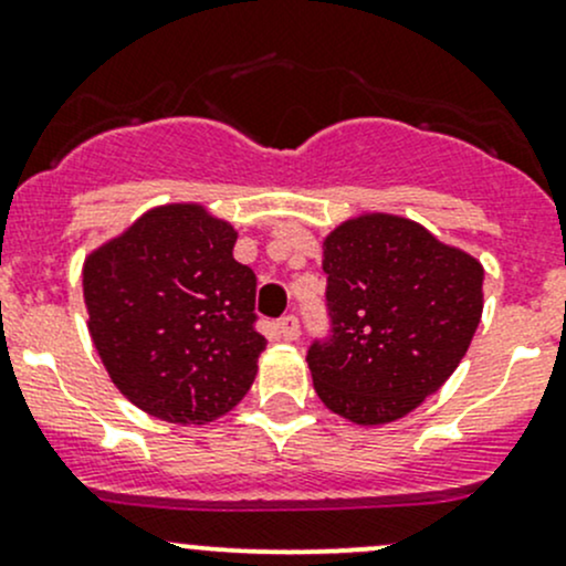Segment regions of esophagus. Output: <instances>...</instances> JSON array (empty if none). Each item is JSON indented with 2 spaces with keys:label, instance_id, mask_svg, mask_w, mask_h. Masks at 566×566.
<instances>
[{
  "label": "esophagus",
  "instance_id": "34e87169",
  "mask_svg": "<svg viewBox=\"0 0 566 566\" xmlns=\"http://www.w3.org/2000/svg\"><path fill=\"white\" fill-rule=\"evenodd\" d=\"M276 328H279V336H282L284 342H295L301 333L298 317H295V314H284V317L276 323Z\"/></svg>",
  "mask_w": 566,
  "mask_h": 566
}]
</instances>
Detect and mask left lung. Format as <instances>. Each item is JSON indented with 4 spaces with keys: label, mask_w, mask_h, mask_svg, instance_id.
I'll return each instance as SVG.
<instances>
[{
    "label": "left lung",
    "mask_w": 566,
    "mask_h": 566,
    "mask_svg": "<svg viewBox=\"0 0 566 566\" xmlns=\"http://www.w3.org/2000/svg\"><path fill=\"white\" fill-rule=\"evenodd\" d=\"M328 336L306 360L331 412L358 426L403 418L448 382L483 314V265L388 213L338 224L323 243Z\"/></svg>",
    "instance_id": "8db88e82"
}]
</instances>
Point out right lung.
I'll return each mask as SVG.
<instances>
[{
  "label": "right lung",
  "instance_id": "right-lung-1",
  "mask_svg": "<svg viewBox=\"0 0 566 566\" xmlns=\"http://www.w3.org/2000/svg\"><path fill=\"white\" fill-rule=\"evenodd\" d=\"M235 238L206 208L163 206L83 265L94 347L113 385L154 418L211 423L252 388L268 342Z\"/></svg>",
  "mask_w": 566,
  "mask_h": 566
}]
</instances>
